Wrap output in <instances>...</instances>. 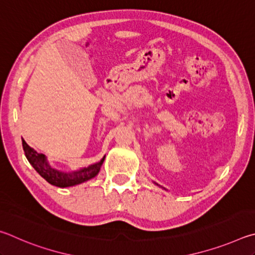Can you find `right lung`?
Returning a JSON list of instances; mask_svg holds the SVG:
<instances>
[{"mask_svg": "<svg viewBox=\"0 0 255 255\" xmlns=\"http://www.w3.org/2000/svg\"><path fill=\"white\" fill-rule=\"evenodd\" d=\"M22 145H23L24 154L28 161L31 163L35 171H37L43 179H46L49 184H51L60 188H66V187H71L82 184V182L92 179L101 170V166L104 162L105 157H103L100 162H97L88 168L80 169L77 171L73 172H64L59 171L57 169H53L50 164L48 163L46 155L42 153H38L34 149L31 148L24 140H22Z\"/></svg>", "mask_w": 255, "mask_h": 255, "instance_id": "obj_1", "label": "right lung"}]
</instances>
